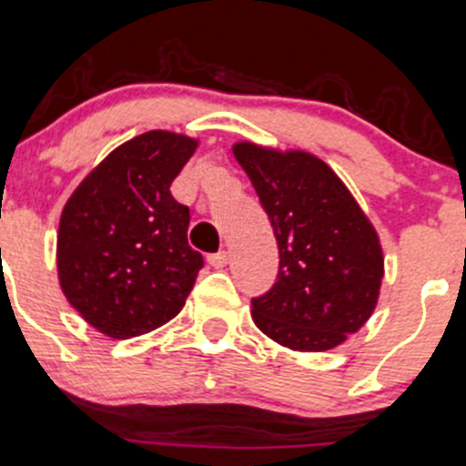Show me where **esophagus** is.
<instances>
[{"label":"esophagus","instance_id":"1","mask_svg":"<svg viewBox=\"0 0 466 466\" xmlns=\"http://www.w3.org/2000/svg\"><path fill=\"white\" fill-rule=\"evenodd\" d=\"M228 259H229L228 250H218V253L208 255V264H211L213 268H223L225 264H228Z\"/></svg>","mask_w":466,"mask_h":466}]
</instances>
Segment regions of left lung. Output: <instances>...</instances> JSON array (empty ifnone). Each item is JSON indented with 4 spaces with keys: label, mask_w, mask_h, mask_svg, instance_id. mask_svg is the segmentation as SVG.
<instances>
[{
    "label": "left lung",
    "mask_w": 466,
    "mask_h": 466,
    "mask_svg": "<svg viewBox=\"0 0 466 466\" xmlns=\"http://www.w3.org/2000/svg\"><path fill=\"white\" fill-rule=\"evenodd\" d=\"M232 154L264 211L280 253L271 292L253 299V321L292 351H329L370 319L384 250L345 181L315 154L234 142Z\"/></svg>",
    "instance_id": "1"
}]
</instances>
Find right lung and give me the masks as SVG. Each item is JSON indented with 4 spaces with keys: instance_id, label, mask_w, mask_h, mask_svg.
Masks as SVG:
<instances>
[{
    "instance_id": "add662e5",
    "label": "right lung",
    "mask_w": 466,
    "mask_h": 466,
    "mask_svg": "<svg viewBox=\"0 0 466 466\" xmlns=\"http://www.w3.org/2000/svg\"><path fill=\"white\" fill-rule=\"evenodd\" d=\"M198 147L184 133L147 130L110 151L64 204L59 287L103 336H145L186 306L204 262L188 246V207L169 184Z\"/></svg>"
}]
</instances>
